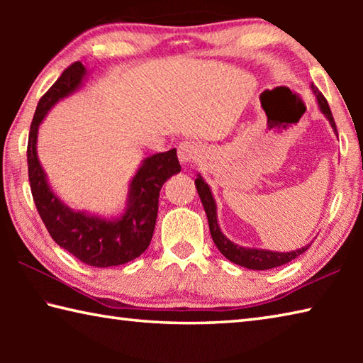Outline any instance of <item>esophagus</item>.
Wrapping results in <instances>:
<instances>
[{
    "label": "esophagus",
    "instance_id": "34e87169",
    "mask_svg": "<svg viewBox=\"0 0 363 363\" xmlns=\"http://www.w3.org/2000/svg\"><path fill=\"white\" fill-rule=\"evenodd\" d=\"M201 157V149L196 143L192 140H182L177 147V158H179L181 164H189L196 162Z\"/></svg>",
    "mask_w": 363,
    "mask_h": 363
}]
</instances>
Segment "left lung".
Listing matches in <instances>:
<instances>
[{"label": "left lung", "instance_id": "8db88e82", "mask_svg": "<svg viewBox=\"0 0 363 363\" xmlns=\"http://www.w3.org/2000/svg\"><path fill=\"white\" fill-rule=\"evenodd\" d=\"M311 88H312V91H314V94L317 97L320 112L325 116H327L331 128H333L335 133L337 134L333 115H331V110H330L327 99H325L323 94L315 88L314 84H312ZM195 187H196V192H199V195H200L201 203H203L214 245H216L218 250L227 257V259L238 264V266H243V267L253 269V270L274 269V267L284 266V264L293 261L294 257L303 255L304 251L311 247V245H307V247L290 251V253H277V251H269V250H256V248L238 247V245L230 242L229 238H227L224 233L220 232L219 224H218V214H216V201H214V199H213L210 186H208V184L203 181V177H201L200 174L195 179Z\"/></svg>", "mask_w": 363, "mask_h": 363}]
</instances>
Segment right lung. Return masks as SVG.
Segmentation results:
<instances>
[{"mask_svg":"<svg viewBox=\"0 0 363 363\" xmlns=\"http://www.w3.org/2000/svg\"><path fill=\"white\" fill-rule=\"evenodd\" d=\"M86 69L82 62L67 67L41 97L28 134L27 163L33 201L49 235L59 247L94 267L120 266L136 259L150 245L157 223L158 196L163 184L181 171L176 149L145 158L130 184L126 210L120 218L107 219L73 211L49 187L46 173L36 155L38 126L46 113L79 88Z\"/></svg>","mask_w":363,"mask_h":363,"instance_id":"obj_1","label":"right lung"}]
</instances>
